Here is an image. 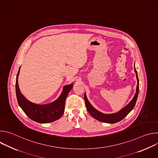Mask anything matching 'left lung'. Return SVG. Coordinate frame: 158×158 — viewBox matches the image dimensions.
Segmentation results:
<instances>
[{
    "label": "left lung",
    "instance_id": "1",
    "mask_svg": "<svg viewBox=\"0 0 158 158\" xmlns=\"http://www.w3.org/2000/svg\"><path fill=\"white\" fill-rule=\"evenodd\" d=\"M134 72L136 73V79L138 81L137 87H136V91L135 93L134 96L133 97L132 99L129 102V104L126 106L124 108H123L119 111L115 112V113H112V114H104L102 112L99 111L96 108H94L91 104L90 103L89 100L87 98L86 94H84V99L85 100V106L87 109V111L89 112V114H91L94 119L103 123H109V124H114L116 123H118L119 121H121L123 119H124L129 112L133 109L134 107L136 104L138 94H139V79L138 77V73L137 71L135 69V65H134Z\"/></svg>",
    "mask_w": 158,
    "mask_h": 158
}]
</instances>
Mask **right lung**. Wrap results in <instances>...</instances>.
<instances>
[{"label": "right lung", "instance_id": "obj_1", "mask_svg": "<svg viewBox=\"0 0 158 158\" xmlns=\"http://www.w3.org/2000/svg\"><path fill=\"white\" fill-rule=\"evenodd\" d=\"M20 69V67L16 77L15 92L18 104L26 114L39 123H49L60 118L64 112L66 98L73 87V83L64 85L60 95L56 101L46 104H37L29 101L20 91L18 84Z\"/></svg>", "mask_w": 158, "mask_h": 158}]
</instances>
